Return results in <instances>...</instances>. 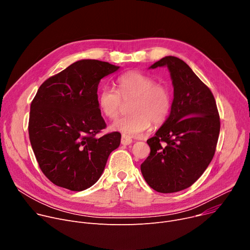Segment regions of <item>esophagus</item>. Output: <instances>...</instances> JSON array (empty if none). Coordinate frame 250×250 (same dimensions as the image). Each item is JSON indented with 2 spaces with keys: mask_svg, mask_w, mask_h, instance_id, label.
Masks as SVG:
<instances>
[{
  "mask_svg": "<svg viewBox=\"0 0 250 250\" xmlns=\"http://www.w3.org/2000/svg\"><path fill=\"white\" fill-rule=\"evenodd\" d=\"M132 143V140L129 138V137H127V135H125V134H123L122 135V138H121V144L123 145V146H128V145H130Z\"/></svg>",
  "mask_w": 250,
  "mask_h": 250,
  "instance_id": "esophagus-1",
  "label": "esophagus"
}]
</instances>
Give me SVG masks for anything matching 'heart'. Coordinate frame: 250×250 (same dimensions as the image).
<instances>
[{"instance_id": "heart-1", "label": "heart", "mask_w": 250, "mask_h": 250, "mask_svg": "<svg viewBox=\"0 0 250 250\" xmlns=\"http://www.w3.org/2000/svg\"><path fill=\"white\" fill-rule=\"evenodd\" d=\"M130 115L110 125V129L125 135H140L154 125L164 124L170 111L171 97L167 86L143 73L129 72L118 79V90L105 86L99 94V106L109 120L119 117L125 103H130Z\"/></svg>"}]
</instances>
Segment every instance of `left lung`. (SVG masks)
I'll use <instances>...</instances> for the list:
<instances>
[{
    "mask_svg": "<svg viewBox=\"0 0 250 250\" xmlns=\"http://www.w3.org/2000/svg\"><path fill=\"white\" fill-rule=\"evenodd\" d=\"M167 66L173 85L168 118L146 141L150 153L141 170L147 185L162 193L192 186L212 161L220 130L211 90L183 60L165 57L149 66Z\"/></svg>",
    "mask_w": 250,
    "mask_h": 250,
    "instance_id": "1",
    "label": "left lung"
}]
</instances>
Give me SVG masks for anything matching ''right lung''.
Segmentation results:
<instances>
[{"mask_svg":"<svg viewBox=\"0 0 250 250\" xmlns=\"http://www.w3.org/2000/svg\"><path fill=\"white\" fill-rule=\"evenodd\" d=\"M119 69L106 62L81 60L39 87L31 104L30 142L40 168L54 185L73 191L90 188L119 147L118 131L97 137L106 126L98 86Z\"/></svg>","mask_w":250,"mask_h":250,"instance_id":"obj_1","label":"right lung"}]
</instances>
